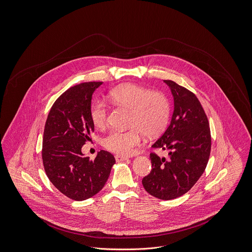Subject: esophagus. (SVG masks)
I'll return each mask as SVG.
<instances>
[{"label": "esophagus", "mask_w": 252, "mask_h": 252, "mask_svg": "<svg viewBox=\"0 0 252 252\" xmlns=\"http://www.w3.org/2000/svg\"><path fill=\"white\" fill-rule=\"evenodd\" d=\"M115 159L116 161H124V160H126L127 158L125 157V156H121V155H116L115 156Z\"/></svg>", "instance_id": "34e87169"}]
</instances>
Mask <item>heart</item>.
Segmentation results:
<instances>
[{
    "mask_svg": "<svg viewBox=\"0 0 252 252\" xmlns=\"http://www.w3.org/2000/svg\"><path fill=\"white\" fill-rule=\"evenodd\" d=\"M113 105L130 110L127 130H111L102 140L103 146L117 155L128 156L134 152L144 138L161 134L167 127L171 105L167 96L161 92L137 85L120 86L109 93ZM90 117L96 128H104L108 124L109 109L105 102L95 100L91 105Z\"/></svg>",
    "mask_w": 252,
    "mask_h": 252,
    "instance_id": "obj_1",
    "label": "heart"
}]
</instances>
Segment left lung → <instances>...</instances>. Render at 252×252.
Listing matches in <instances>:
<instances>
[{
	"mask_svg": "<svg viewBox=\"0 0 252 252\" xmlns=\"http://www.w3.org/2000/svg\"><path fill=\"white\" fill-rule=\"evenodd\" d=\"M174 96V113L166 131L152 147L168 158L151 153L152 171L143 178L147 192L161 200L187 193L204 173L211 154L207 115L195 94L172 80H164Z\"/></svg>",
	"mask_w": 252,
	"mask_h": 252,
	"instance_id": "obj_1",
	"label": "left lung"
}]
</instances>
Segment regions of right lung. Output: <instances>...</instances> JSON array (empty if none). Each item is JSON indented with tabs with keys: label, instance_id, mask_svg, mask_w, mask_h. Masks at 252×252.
<instances>
[{
	"label": "right lung",
	"instance_id": "add662e5",
	"mask_svg": "<svg viewBox=\"0 0 252 252\" xmlns=\"http://www.w3.org/2000/svg\"><path fill=\"white\" fill-rule=\"evenodd\" d=\"M102 82H85L63 93L48 114L42 139V162L57 189L76 201L86 200L102 189L115 158L100 151L94 160L81 149L91 141L94 124L90 117L92 95Z\"/></svg>",
	"mask_w": 252,
	"mask_h": 252
}]
</instances>
